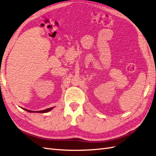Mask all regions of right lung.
<instances>
[{
    "instance_id": "right-lung-1",
    "label": "right lung",
    "mask_w": 156,
    "mask_h": 156,
    "mask_svg": "<svg viewBox=\"0 0 156 156\" xmlns=\"http://www.w3.org/2000/svg\"><path fill=\"white\" fill-rule=\"evenodd\" d=\"M54 107H51V108H47V109H45V110H43V111H30V110H27V109H25V108H23V109L25 110L26 111H28L29 112H40V113H45V112H48L50 111H51L52 109H53Z\"/></svg>"
}]
</instances>
